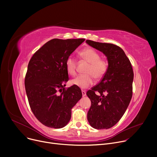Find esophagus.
Here are the masks:
<instances>
[{
	"mask_svg": "<svg viewBox=\"0 0 157 157\" xmlns=\"http://www.w3.org/2000/svg\"><path fill=\"white\" fill-rule=\"evenodd\" d=\"M82 95H83V97H85L86 95V91H85V90H82Z\"/></svg>",
	"mask_w": 157,
	"mask_h": 157,
	"instance_id": "34e87169",
	"label": "esophagus"
}]
</instances>
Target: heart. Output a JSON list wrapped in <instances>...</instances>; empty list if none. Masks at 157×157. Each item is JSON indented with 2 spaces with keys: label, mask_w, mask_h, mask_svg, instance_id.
<instances>
[{
  "label": "heart",
  "mask_w": 157,
  "mask_h": 157,
  "mask_svg": "<svg viewBox=\"0 0 157 157\" xmlns=\"http://www.w3.org/2000/svg\"><path fill=\"white\" fill-rule=\"evenodd\" d=\"M79 56L90 64L85 72L71 80V83L81 88H86L93 84V77L96 79H101L108 70V63L101 59V55L92 48H86L79 52ZM65 67L71 76L76 73V60L72 56H69L65 61Z\"/></svg>",
  "instance_id": "obj_1"
}]
</instances>
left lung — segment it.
<instances>
[{"instance_id": "obj_1", "label": "left lung", "mask_w": 157, "mask_h": 157, "mask_svg": "<svg viewBox=\"0 0 157 157\" xmlns=\"http://www.w3.org/2000/svg\"><path fill=\"white\" fill-rule=\"evenodd\" d=\"M86 43L103 53L108 62V70L100 83L86 92L91 101L87 119L94 128L108 129L119 121L131 101L133 69L119 46L91 40H86Z\"/></svg>"}]
</instances>
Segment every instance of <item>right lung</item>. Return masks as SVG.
I'll use <instances>...</instances> for the list:
<instances>
[{
  "instance_id": "add662e5",
  "label": "right lung",
  "mask_w": 157,
  "mask_h": 157,
  "mask_svg": "<svg viewBox=\"0 0 157 157\" xmlns=\"http://www.w3.org/2000/svg\"><path fill=\"white\" fill-rule=\"evenodd\" d=\"M85 39L49 40L29 61L25 79L29 103L36 118L46 127L60 128L82 97L76 86L63 88L69 80L65 61Z\"/></svg>"
}]
</instances>
